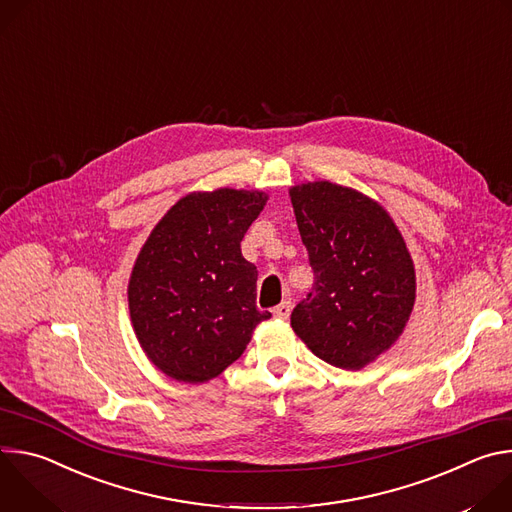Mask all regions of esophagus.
Returning a JSON list of instances; mask_svg holds the SVG:
<instances>
[{
	"mask_svg": "<svg viewBox=\"0 0 512 512\" xmlns=\"http://www.w3.org/2000/svg\"><path fill=\"white\" fill-rule=\"evenodd\" d=\"M291 314V302H281L279 306L273 308V316L279 320H287Z\"/></svg>",
	"mask_w": 512,
	"mask_h": 512,
	"instance_id": "esophagus-1",
	"label": "esophagus"
}]
</instances>
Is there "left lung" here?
<instances>
[{
	"mask_svg": "<svg viewBox=\"0 0 512 512\" xmlns=\"http://www.w3.org/2000/svg\"><path fill=\"white\" fill-rule=\"evenodd\" d=\"M314 271L291 328L332 367L358 371L401 336L415 304V269L387 210L352 188L289 190Z\"/></svg>",
	"mask_w": 512,
	"mask_h": 512,
	"instance_id": "obj_1",
	"label": "left lung"
}]
</instances>
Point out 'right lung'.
<instances>
[{"label":"right lung","instance_id":"right-lung-1","mask_svg":"<svg viewBox=\"0 0 512 512\" xmlns=\"http://www.w3.org/2000/svg\"><path fill=\"white\" fill-rule=\"evenodd\" d=\"M263 192L218 188L178 200L141 247L127 298L135 336L168 377L206 383L247 348L259 322L257 267L241 241Z\"/></svg>","mask_w":512,"mask_h":512}]
</instances>
